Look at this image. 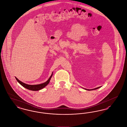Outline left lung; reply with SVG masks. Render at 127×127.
I'll return each mask as SVG.
<instances>
[{
  "mask_svg": "<svg viewBox=\"0 0 127 127\" xmlns=\"http://www.w3.org/2000/svg\"><path fill=\"white\" fill-rule=\"evenodd\" d=\"M100 87H97L96 88H95V89H91V90H88H88H95V89H98V88H100Z\"/></svg>",
  "mask_w": 127,
  "mask_h": 127,
  "instance_id": "left-lung-1",
  "label": "left lung"
}]
</instances>
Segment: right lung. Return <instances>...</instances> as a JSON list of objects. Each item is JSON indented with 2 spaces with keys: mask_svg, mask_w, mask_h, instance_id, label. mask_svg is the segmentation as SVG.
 <instances>
[{
  "mask_svg": "<svg viewBox=\"0 0 127 127\" xmlns=\"http://www.w3.org/2000/svg\"><path fill=\"white\" fill-rule=\"evenodd\" d=\"M52 76V75H51V76H50V77L49 78V79L45 83L41 84H39V85H27V84H26L25 83L21 81L16 77H15V79H16L17 82L20 84L21 85H22L23 87H25L26 89H29L30 90H32V91H38V90H40L41 89H42L43 88L45 87L49 83Z\"/></svg>",
  "mask_w": 127,
  "mask_h": 127,
  "instance_id": "1",
  "label": "right lung"
}]
</instances>
